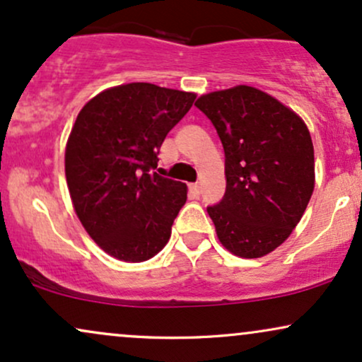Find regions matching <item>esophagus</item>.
Instances as JSON below:
<instances>
[{
    "mask_svg": "<svg viewBox=\"0 0 362 362\" xmlns=\"http://www.w3.org/2000/svg\"><path fill=\"white\" fill-rule=\"evenodd\" d=\"M190 190H192L195 195L201 194V185H199V184H190Z\"/></svg>",
    "mask_w": 362,
    "mask_h": 362,
    "instance_id": "obj_1",
    "label": "esophagus"
}]
</instances>
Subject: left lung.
<instances>
[{
  "instance_id": "left-lung-1",
  "label": "left lung",
  "mask_w": 362,
  "mask_h": 362,
  "mask_svg": "<svg viewBox=\"0 0 362 362\" xmlns=\"http://www.w3.org/2000/svg\"><path fill=\"white\" fill-rule=\"evenodd\" d=\"M195 107L224 149L226 192L207 206L219 242L243 259L267 255L296 228L313 194L308 127L279 100L245 85L202 95Z\"/></svg>"
}]
</instances>
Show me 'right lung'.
<instances>
[{
    "mask_svg": "<svg viewBox=\"0 0 362 362\" xmlns=\"http://www.w3.org/2000/svg\"><path fill=\"white\" fill-rule=\"evenodd\" d=\"M194 100L187 91L129 83L98 93L78 114L66 180L85 230L115 259L148 260L168 242L187 185L153 170Z\"/></svg>",
    "mask_w": 362,
    "mask_h": 362,
    "instance_id": "1",
    "label": "right lung"
}]
</instances>
